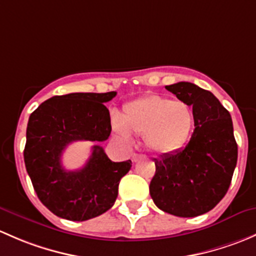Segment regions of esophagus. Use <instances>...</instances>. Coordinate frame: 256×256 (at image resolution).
<instances>
[{
  "mask_svg": "<svg viewBox=\"0 0 256 256\" xmlns=\"http://www.w3.org/2000/svg\"><path fill=\"white\" fill-rule=\"evenodd\" d=\"M140 158H143V155H140V154H133V156H132V160H133V162H138V160L140 159Z\"/></svg>",
  "mask_w": 256,
  "mask_h": 256,
  "instance_id": "1",
  "label": "esophagus"
}]
</instances>
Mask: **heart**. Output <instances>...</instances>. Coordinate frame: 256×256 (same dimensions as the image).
Listing matches in <instances>:
<instances>
[{"mask_svg": "<svg viewBox=\"0 0 256 256\" xmlns=\"http://www.w3.org/2000/svg\"><path fill=\"white\" fill-rule=\"evenodd\" d=\"M194 123V112L185 102L152 94L126 104L113 130L123 140H129L130 134L144 136L149 149L168 154L186 143Z\"/></svg>", "mask_w": 256, "mask_h": 256, "instance_id": "obj_1", "label": "heart"}]
</instances>
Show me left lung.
<instances>
[{
	"instance_id": "8db88e82",
	"label": "left lung",
	"mask_w": 256,
	"mask_h": 256,
	"mask_svg": "<svg viewBox=\"0 0 256 256\" xmlns=\"http://www.w3.org/2000/svg\"><path fill=\"white\" fill-rule=\"evenodd\" d=\"M192 107L194 129L185 148L155 162L152 201L178 217H196L220 204L230 185L238 146L229 112L212 92L191 82L165 86Z\"/></svg>"
}]
</instances>
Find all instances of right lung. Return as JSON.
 <instances>
[{"label": "right lung", "instance_id": "right-lung-1", "mask_svg": "<svg viewBox=\"0 0 256 256\" xmlns=\"http://www.w3.org/2000/svg\"><path fill=\"white\" fill-rule=\"evenodd\" d=\"M117 92L54 96L30 114L24 164L34 191L50 212L69 220H91L114 204L118 185L132 162H114L100 146L80 170L62 165V152L72 142H104L110 130V110L104 104Z\"/></svg>", "mask_w": 256, "mask_h": 256}]
</instances>
